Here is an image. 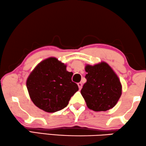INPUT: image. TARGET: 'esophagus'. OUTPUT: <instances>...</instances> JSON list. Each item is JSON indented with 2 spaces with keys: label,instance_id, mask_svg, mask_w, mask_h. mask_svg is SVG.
I'll use <instances>...</instances> for the list:
<instances>
[{
  "label": "esophagus",
  "instance_id": "34e87169",
  "mask_svg": "<svg viewBox=\"0 0 146 146\" xmlns=\"http://www.w3.org/2000/svg\"><path fill=\"white\" fill-rule=\"evenodd\" d=\"M78 88H79L80 90H81L82 88V82H79V83H78Z\"/></svg>",
  "mask_w": 146,
  "mask_h": 146
}]
</instances>
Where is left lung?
<instances>
[{
	"label": "left lung",
	"instance_id": "1",
	"mask_svg": "<svg viewBox=\"0 0 146 146\" xmlns=\"http://www.w3.org/2000/svg\"><path fill=\"white\" fill-rule=\"evenodd\" d=\"M85 70L87 82L81 94L88 108L94 111L113 108L122 95V84L115 72L104 61L94 65L86 64Z\"/></svg>",
	"mask_w": 146,
	"mask_h": 146
}]
</instances>
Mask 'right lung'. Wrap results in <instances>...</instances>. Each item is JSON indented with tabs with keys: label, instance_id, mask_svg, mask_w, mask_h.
Here are the masks:
<instances>
[{
	"label": "right lung",
	"instance_id": "right-lung-1",
	"mask_svg": "<svg viewBox=\"0 0 146 146\" xmlns=\"http://www.w3.org/2000/svg\"><path fill=\"white\" fill-rule=\"evenodd\" d=\"M73 73L66 70V64L55 57H48L40 62L31 71L26 80L31 100L38 108L54 113L64 109L71 97L78 91L72 81Z\"/></svg>",
	"mask_w": 146,
	"mask_h": 146
}]
</instances>
